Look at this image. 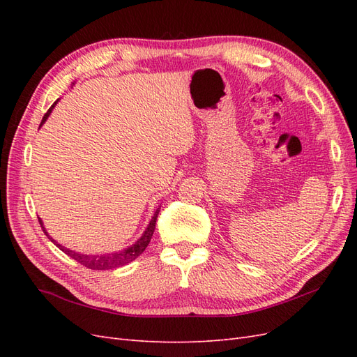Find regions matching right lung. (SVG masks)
Here are the masks:
<instances>
[{
    "label": "right lung",
    "instance_id": "1",
    "mask_svg": "<svg viewBox=\"0 0 357 357\" xmlns=\"http://www.w3.org/2000/svg\"><path fill=\"white\" fill-rule=\"evenodd\" d=\"M58 101H59V100H56L55 102H53V105L47 110V113H46L45 116H43V121H41L40 126L47 121V117L50 116V113H52V110H53V107L56 105ZM159 210H160V205L156 208V211H155V214H153V218H152V220H150V223L147 225V228H146V231L143 232V235L139 236V238H138L132 245H129L128 248H125V250H119V252H114V253H104V255H83V253H79V252L70 250V248L63 247V245L58 244L53 238H50L49 234H47L46 229H45V226H43L41 219H38V222H40V225H41L43 231H45V234L50 238V241H52L53 244H55L56 247H59L63 253L68 255L70 257L74 259V261H77L80 265H83V266H86V268H89V269H98V271H105V269H116V268H121V266H123V265L131 264L132 261H135V259L146 250V247L149 245L150 240H152V235H153V232H155V226H156V219H158Z\"/></svg>",
    "mask_w": 357,
    "mask_h": 357
}]
</instances>
